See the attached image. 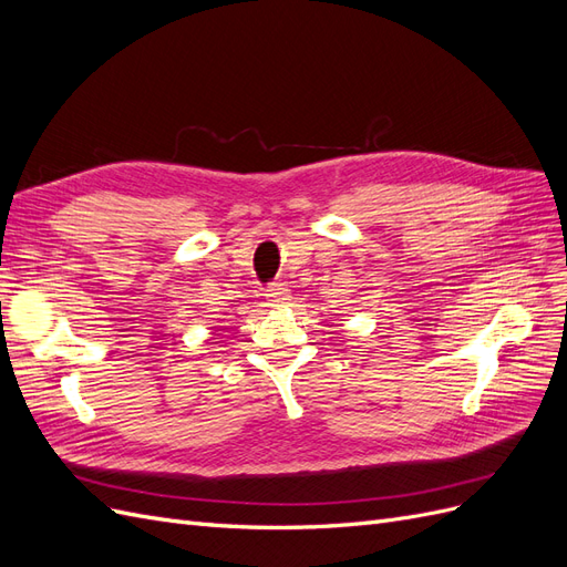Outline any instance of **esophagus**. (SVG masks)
Returning a JSON list of instances; mask_svg holds the SVG:
<instances>
[{"label":"esophagus","mask_w":567,"mask_h":567,"mask_svg":"<svg viewBox=\"0 0 567 567\" xmlns=\"http://www.w3.org/2000/svg\"><path fill=\"white\" fill-rule=\"evenodd\" d=\"M288 288L286 284H274L269 290H267V302L271 307H284L288 302Z\"/></svg>","instance_id":"obj_1"}]
</instances>
